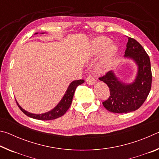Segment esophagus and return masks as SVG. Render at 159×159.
<instances>
[{
    "label": "esophagus",
    "mask_w": 159,
    "mask_h": 159,
    "mask_svg": "<svg viewBox=\"0 0 159 159\" xmlns=\"http://www.w3.org/2000/svg\"><path fill=\"white\" fill-rule=\"evenodd\" d=\"M86 83L89 85H93L96 83V80L95 79H94L93 76L90 75V76H88L87 77V79H86Z\"/></svg>",
    "instance_id": "obj_1"
}]
</instances>
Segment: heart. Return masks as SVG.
I'll return each mask as SVG.
<instances>
[{"label": "heart", "mask_w": 159, "mask_h": 159, "mask_svg": "<svg viewBox=\"0 0 159 159\" xmlns=\"http://www.w3.org/2000/svg\"><path fill=\"white\" fill-rule=\"evenodd\" d=\"M118 52V47L111 39L106 36H99L91 42L89 54L90 57L100 56L95 66V70L99 74H106L111 69Z\"/></svg>", "instance_id": "1"}]
</instances>
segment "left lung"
I'll return each instance as SVG.
<instances>
[{"mask_svg":"<svg viewBox=\"0 0 159 159\" xmlns=\"http://www.w3.org/2000/svg\"><path fill=\"white\" fill-rule=\"evenodd\" d=\"M124 57L133 60L138 66V73L131 83H123L110 71L99 78L109 88L110 96L102 102L110 112L123 114L134 111L147 98L152 87V70L149 55L143 47L132 38H128Z\"/></svg>","mask_w":159,"mask_h":159,"instance_id":"left-lung-1","label":"left lung"}]
</instances>
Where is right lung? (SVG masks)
Wrapping results in <instances>:
<instances>
[{
  "mask_svg": "<svg viewBox=\"0 0 159 159\" xmlns=\"http://www.w3.org/2000/svg\"><path fill=\"white\" fill-rule=\"evenodd\" d=\"M38 33H36V34ZM85 80H76L72 81L70 85H69L68 88L66 91L65 94L63 96V98H61L60 102H59L58 104L56 106L55 108L52 109L50 111H48L44 114H32V113L26 111V110L21 108L20 106V104H18V102L16 100L19 108L22 111L24 114H26L27 116L35 118V119L38 120H53L55 118H57L59 117H61V116H63L66 112L67 110L71 106L72 99H73V97L74 95L75 90H76L77 86L79 85H81L82 83H84Z\"/></svg>",
  "mask_w": 159,
  "mask_h": 159,
  "instance_id": "add662e5",
  "label": "right lung"
}]
</instances>
